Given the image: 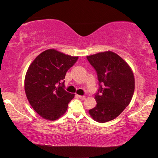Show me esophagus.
Wrapping results in <instances>:
<instances>
[{"mask_svg":"<svg viewBox=\"0 0 158 158\" xmlns=\"http://www.w3.org/2000/svg\"><path fill=\"white\" fill-rule=\"evenodd\" d=\"M78 96H79V98L80 99H81V100H85V98H86V97H85V96H84V95H78Z\"/></svg>","mask_w":158,"mask_h":158,"instance_id":"obj_1","label":"esophagus"}]
</instances>
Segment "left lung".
<instances>
[{
    "mask_svg": "<svg viewBox=\"0 0 158 158\" xmlns=\"http://www.w3.org/2000/svg\"><path fill=\"white\" fill-rule=\"evenodd\" d=\"M86 58L97 72L100 85L95 96L97 105L89 112L95 121H110L130 103L135 91L133 72L121 56L111 51Z\"/></svg>",
    "mask_w": 158,
    "mask_h": 158,
    "instance_id": "1",
    "label": "left lung"
}]
</instances>
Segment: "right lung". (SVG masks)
Masks as SVG:
<instances>
[{"label": "right lung", "instance_id": "right-lung-1", "mask_svg": "<svg viewBox=\"0 0 158 158\" xmlns=\"http://www.w3.org/2000/svg\"><path fill=\"white\" fill-rule=\"evenodd\" d=\"M77 59L78 56L50 49L37 56L29 66L25 93L32 107L43 118L55 121L66 112L74 94L64 89L63 80Z\"/></svg>", "mask_w": 158, "mask_h": 158}]
</instances>
